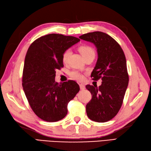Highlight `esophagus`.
<instances>
[{"instance_id": "esophagus-1", "label": "esophagus", "mask_w": 151, "mask_h": 151, "mask_svg": "<svg viewBox=\"0 0 151 151\" xmlns=\"http://www.w3.org/2000/svg\"><path fill=\"white\" fill-rule=\"evenodd\" d=\"M80 88H81V89H82V90H83V89H85L86 86L84 84H80Z\"/></svg>"}]
</instances>
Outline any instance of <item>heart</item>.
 Returning <instances> with one entry per match:
<instances>
[{
    "mask_svg": "<svg viewBox=\"0 0 151 151\" xmlns=\"http://www.w3.org/2000/svg\"><path fill=\"white\" fill-rule=\"evenodd\" d=\"M78 51L81 52L83 58L89 55H91V54L95 55V52L93 49L91 47L88 46V45H82L81 47H79ZM70 54V51L69 50H67L63 52L62 55V61L63 63L67 62ZM70 75L73 78L77 80V81H81V80H82L83 78V76L81 74L77 71H75V70H74V71H72L70 73Z\"/></svg>",
    "mask_w": 151,
    "mask_h": 151,
    "instance_id": "1",
    "label": "heart"
}]
</instances>
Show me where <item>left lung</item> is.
I'll return each mask as SVG.
<instances>
[{"instance_id": "1", "label": "left lung", "mask_w": 151, "mask_h": 151, "mask_svg": "<svg viewBox=\"0 0 151 151\" xmlns=\"http://www.w3.org/2000/svg\"><path fill=\"white\" fill-rule=\"evenodd\" d=\"M94 44L98 58L91 76L102 79V84L86 86L91 93V100L86 105V113L91 120L104 123L117 115L121 107L129 85V75L123 50L107 34L93 32L79 37Z\"/></svg>"}]
</instances>
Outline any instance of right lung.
<instances>
[{
    "label": "right lung",
    "instance_id": "right-lung-1",
    "mask_svg": "<svg viewBox=\"0 0 151 151\" xmlns=\"http://www.w3.org/2000/svg\"><path fill=\"white\" fill-rule=\"evenodd\" d=\"M80 41L73 36L50 34L38 38L28 48L22 88L31 108L42 120L56 122L65 117L67 104L80 90L73 81L55 82L56 70L63 67V52Z\"/></svg>",
    "mask_w": 151,
    "mask_h": 151
}]
</instances>
